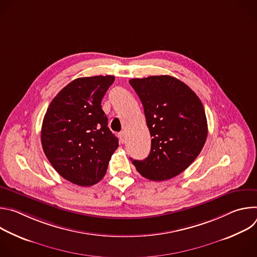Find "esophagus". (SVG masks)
<instances>
[{
  "instance_id": "obj_1",
  "label": "esophagus",
  "mask_w": 257,
  "mask_h": 257,
  "mask_svg": "<svg viewBox=\"0 0 257 257\" xmlns=\"http://www.w3.org/2000/svg\"><path fill=\"white\" fill-rule=\"evenodd\" d=\"M119 138H120V142L121 143H124L125 141H126V134H125V132H121L120 134H119Z\"/></svg>"
}]
</instances>
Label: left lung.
<instances>
[{"instance_id": "left-lung-1", "label": "left lung", "mask_w": 257, "mask_h": 257, "mask_svg": "<svg viewBox=\"0 0 257 257\" xmlns=\"http://www.w3.org/2000/svg\"><path fill=\"white\" fill-rule=\"evenodd\" d=\"M129 83L142 102L153 137L150 156L143 161H131L146 179L174 178L203 149L207 121L202 102L189 86L169 75L135 78Z\"/></svg>"}]
</instances>
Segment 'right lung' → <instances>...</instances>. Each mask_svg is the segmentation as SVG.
I'll return each mask as SVG.
<instances>
[{
    "label": "right lung",
    "mask_w": 257,
    "mask_h": 257,
    "mask_svg": "<svg viewBox=\"0 0 257 257\" xmlns=\"http://www.w3.org/2000/svg\"><path fill=\"white\" fill-rule=\"evenodd\" d=\"M114 80L109 75L77 78L54 97L47 109L41 134L45 155L73 184H96L119 146L101 108V99Z\"/></svg>",
    "instance_id": "obj_1"
}]
</instances>
